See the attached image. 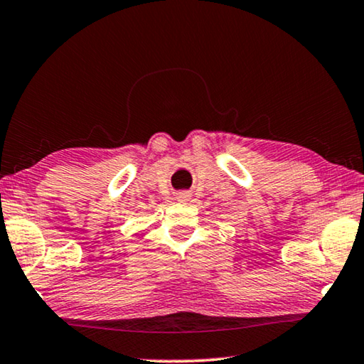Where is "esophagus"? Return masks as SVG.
<instances>
[{
  "instance_id": "esophagus-1",
  "label": "esophagus",
  "mask_w": 364,
  "mask_h": 364,
  "mask_svg": "<svg viewBox=\"0 0 364 364\" xmlns=\"http://www.w3.org/2000/svg\"><path fill=\"white\" fill-rule=\"evenodd\" d=\"M189 197H191V194L188 193V191H180V193L176 194V200L178 202H188Z\"/></svg>"
}]
</instances>
